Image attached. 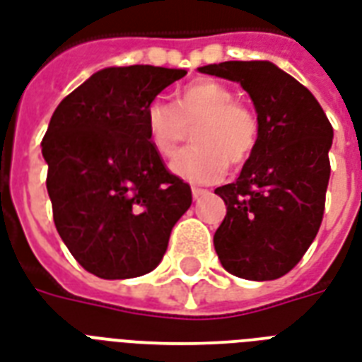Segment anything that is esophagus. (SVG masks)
Wrapping results in <instances>:
<instances>
[{"label": "esophagus", "mask_w": 362, "mask_h": 362, "mask_svg": "<svg viewBox=\"0 0 362 362\" xmlns=\"http://www.w3.org/2000/svg\"><path fill=\"white\" fill-rule=\"evenodd\" d=\"M210 194V191H206V189H192V197H194V200H198V198H202V197H208Z\"/></svg>", "instance_id": "obj_1"}]
</instances>
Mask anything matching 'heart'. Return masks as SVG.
<instances>
[{
  "mask_svg": "<svg viewBox=\"0 0 362 362\" xmlns=\"http://www.w3.org/2000/svg\"><path fill=\"white\" fill-rule=\"evenodd\" d=\"M192 127L194 145L181 151L170 164L171 173L189 183H216L229 164H243L254 152L259 137L255 114L235 100L233 89L216 80H197L185 86L173 108L162 100L146 107L148 143L160 156H171Z\"/></svg>",
  "mask_w": 362,
  "mask_h": 362,
  "instance_id": "obj_1",
  "label": "heart"
}]
</instances>
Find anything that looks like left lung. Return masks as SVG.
I'll return each instance as SVG.
<instances>
[{
  "instance_id": "8db88e82",
  "label": "left lung",
  "mask_w": 362,
  "mask_h": 362,
  "mask_svg": "<svg viewBox=\"0 0 362 362\" xmlns=\"http://www.w3.org/2000/svg\"><path fill=\"white\" fill-rule=\"evenodd\" d=\"M198 72L236 81L254 103L259 137L235 183L217 187L227 216L214 235L235 276L274 281L319 233L334 129L313 93L269 61H227Z\"/></svg>"
}]
</instances>
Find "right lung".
Returning <instances> with one entry per match:
<instances>
[{"label": "right lung", "instance_id": "add662e5", "mask_svg": "<svg viewBox=\"0 0 362 362\" xmlns=\"http://www.w3.org/2000/svg\"><path fill=\"white\" fill-rule=\"evenodd\" d=\"M183 68H103L61 100L42 141L53 219L70 254L99 279L151 273L191 187L148 143L146 107Z\"/></svg>", "mask_w": 362, "mask_h": 362}]
</instances>
